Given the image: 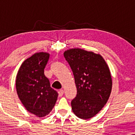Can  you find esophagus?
<instances>
[{"instance_id": "34e87169", "label": "esophagus", "mask_w": 135, "mask_h": 135, "mask_svg": "<svg viewBox=\"0 0 135 135\" xmlns=\"http://www.w3.org/2000/svg\"><path fill=\"white\" fill-rule=\"evenodd\" d=\"M63 94H64V90H60V91H58V95H59V97H62V96L63 95Z\"/></svg>"}]
</instances>
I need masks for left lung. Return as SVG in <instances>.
I'll list each match as a JSON object with an SVG mask.
<instances>
[{
  "label": "left lung",
  "mask_w": 135,
  "mask_h": 135,
  "mask_svg": "<svg viewBox=\"0 0 135 135\" xmlns=\"http://www.w3.org/2000/svg\"><path fill=\"white\" fill-rule=\"evenodd\" d=\"M63 55L77 88L72 110L81 119H90L102 109L110 97L112 81L109 68L102 56L93 51L71 49Z\"/></svg>",
  "instance_id": "left-lung-1"
}]
</instances>
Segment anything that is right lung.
Instances as JSON below:
<instances>
[{"instance_id":"obj_1","label":"right lung","mask_w":135,"mask_h":135,"mask_svg":"<svg viewBox=\"0 0 135 135\" xmlns=\"http://www.w3.org/2000/svg\"><path fill=\"white\" fill-rule=\"evenodd\" d=\"M49 58V53H34L24 61L16 77L20 101L27 111L38 117L49 115L58 98V93L51 87L44 74Z\"/></svg>"}]
</instances>
